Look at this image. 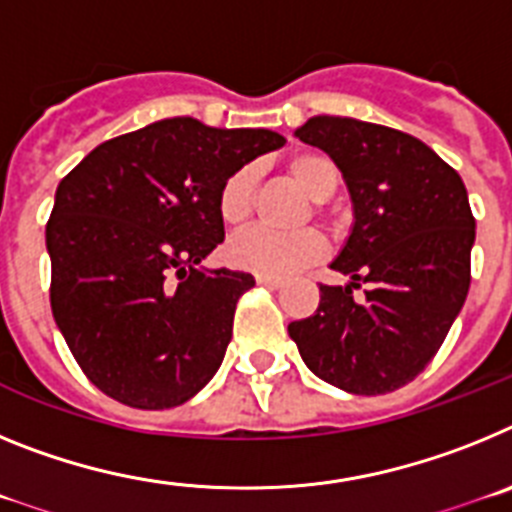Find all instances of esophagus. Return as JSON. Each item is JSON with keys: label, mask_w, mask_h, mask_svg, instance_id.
Returning <instances> with one entry per match:
<instances>
[{"label": "esophagus", "mask_w": 512, "mask_h": 512, "mask_svg": "<svg viewBox=\"0 0 512 512\" xmlns=\"http://www.w3.org/2000/svg\"><path fill=\"white\" fill-rule=\"evenodd\" d=\"M256 284H261V287H269V289H279L284 282L279 277H264V274H259V277H256Z\"/></svg>", "instance_id": "obj_1"}]
</instances>
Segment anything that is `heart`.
<instances>
[{
  "label": "heart",
  "mask_w": 512,
  "mask_h": 512,
  "mask_svg": "<svg viewBox=\"0 0 512 512\" xmlns=\"http://www.w3.org/2000/svg\"><path fill=\"white\" fill-rule=\"evenodd\" d=\"M287 174L315 200V210L323 212L325 202L341 184V169L328 153L297 151L287 158ZM256 205V169L241 166L228 176L217 192V212L230 228L248 223ZM235 269L264 274V277H289L305 266L318 264L328 256V238L315 228L282 233L271 228H251L235 235L225 251Z\"/></svg>",
  "instance_id": "b5f03b06"
}]
</instances>
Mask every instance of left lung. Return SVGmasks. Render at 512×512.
Instances as JSON below:
<instances>
[{
    "instance_id": "obj_1",
    "label": "left lung",
    "mask_w": 512,
    "mask_h": 512,
    "mask_svg": "<svg viewBox=\"0 0 512 512\" xmlns=\"http://www.w3.org/2000/svg\"><path fill=\"white\" fill-rule=\"evenodd\" d=\"M328 153L354 202V230L320 284L315 315L289 323L302 361L338 390L387 395L438 354L472 282L467 187L423 140L354 117H310L295 130ZM365 287V300L353 289Z\"/></svg>"
}]
</instances>
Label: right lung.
Returning a JSON list of instances; mask_svg holds the SVG:
<instances>
[{
  "label": "right lung",
  "instance_id": "obj_1",
  "mask_svg": "<svg viewBox=\"0 0 512 512\" xmlns=\"http://www.w3.org/2000/svg\"><path fill=\"white\" fill-rule=\"evenodd\" d=\"M279 146L264 128L171 117L104 140L63 176L45 225L51 310L104 395L176 408L220 369L235 305L256 282L200 266L225 238L217 192Z\"/></svg>",
  "mask_w": 512,
  "mask_h": 512
}]
</instances>
